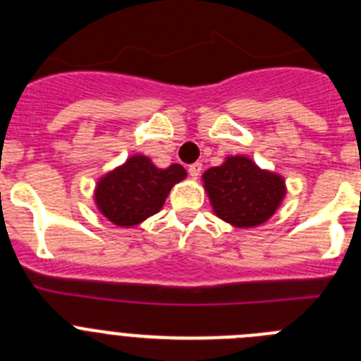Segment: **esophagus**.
Instances as JSON below:
<instances>
[{
  "instance_id": "esophagus-1",
  "label": "esophagus",
  "mask_w": 361,
  "mask_h": 361,
  "mask_svg": "<svg viewBox=\"0 0 361 361\" xmlns=\"http://www.w3.org/2000/svg\"><path fill=\"white\" fill-rule=\"evenodd\" d=\"M200 171H202V164L200 162H193V164H190V175L191 177H199Z\"/></svg>"
}]
</instances>
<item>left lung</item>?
<instances>
[{
    "label": "left lung",
    "instance_id": "left-lung-1",
    "mask_svg": "<svg viewBox=\"0 0 361 361\" xmlns=\"http://www.w3.org/2000/svg\"><path fill=\"white\" fill-rule=\"evenodd\" d=\"M216 216L235 228L264 224L286 195L283 178L260 170L251 159L235 155L202 175Z\"/></svg>",
    "mask_w": 361,
    "mask_h": 361
}]
</instances>
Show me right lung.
Wrapping results in <instances>:
<instances>
[{
    "instance_id": "1",
    "label": "right lung",
    "mask_w": 361,
    "mask_h": 361,
    "mask_svg": "<svg viewBox=\"0 0 361 361\" xmlns=\"http://www.w3.org/2000/svg\"><path fill=\"white\" fill-rule=\"evenodd\" d=\"M186 177L180 164L157 168L145 155H133L104 175L95 188V204L116 226H135L162 208L166 197Z\"/></svg>"
}]
</instances>
